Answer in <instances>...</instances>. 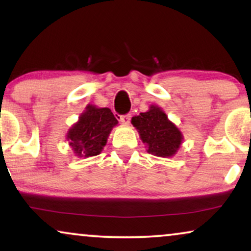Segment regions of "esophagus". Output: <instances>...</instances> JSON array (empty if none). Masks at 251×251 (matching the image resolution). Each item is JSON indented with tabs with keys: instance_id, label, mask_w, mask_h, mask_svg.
<instances>
[{
	"instance_id": "obj_1",
	"label": "esophagus",
	"mask_w": 251,
	"mask_h": 251,
	"mask_svg": "<svg viewBox=\"0 0 251 251\" xmlns=\"http://www.w3.org/2000/svg\"><path fill=\"white\" fill-rule=\"evenodd\" d=\"M130 120H131V114H125V115H121V118H120V121H121L123 125H129L130 123Z\"/></svg>"
}]
</instances>
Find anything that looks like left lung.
<instances>
[{
  "label": "left lung",
  "instance_id": "left-lung-1",
  "mask_svg": "<svg viewBox=\"0 0 251 251\" xmlns=\"http://www.w3.org/2000/svg\"><path fill=\"white\" fill-rule=\"evenodd\" d=\"M131 123L138 130L143 143L149 146V153L166 157L174 155L179 149L181 132L156 106H151L149 112L132 118Z\"/></svg>",
  "mask_w": 251,
  "mask_h": 251
}]
</instances>
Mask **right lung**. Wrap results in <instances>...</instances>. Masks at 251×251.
I'll list each match as a JSON object with an SVG mask.
<instances>
[{
	"mask_svg": "<svg viewBox=\"0 0 251 251\" xmlns=\"http://www.w3.org/2000/svg\"><path fill=\"white\" fill-rule=\"evenodd\" d=\"M118 125V120L109 108H97L87 106V111L82 113L77 123L68 131L67 138L77 156H95L101 152L106 145L107 137Z\"/></svg>",
	"mask_w": 251,
	"mask_h": 251,
	"instance_id": "1",
	"label": "right lung"
}]
</instances>
